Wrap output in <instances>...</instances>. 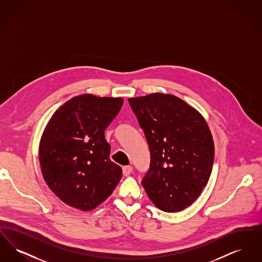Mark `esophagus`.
<instances>
[{"label":"esophagus","instance_id":"34e87169","mask_svg":"<svg viewBox=\"0 0 262 262\" xmlns=\"http://www.w3.org/2000/svg\"><path fill=\"white\" fill-rule=\"evenodd\" d=\"M133 167L132 166H124L123 167V173L125 176H128V174H132V172H133Z\"/></svg>","mask_w":262,"mask_h":262}]
</instances>
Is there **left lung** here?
Wrapping results in <instances>:
<instances>
[{
    "instance_id": "obj_1",
    "label": "left lung",
    "mask_w": 262,
    "mask_h": 262,
    "mask_svg": "<svg viewBox=\"0 0 262 262\" xmlns=\"http://www.w3.org/2000/svg\"><path fill=\"white\" fill-rule=\"evenodd\" d=\"M128 102L149 145L150 168L142 186L162 211L184 210L211 174L214 142L206 121L171 94L152 93Z\"/></svg>"
}]
</instances>
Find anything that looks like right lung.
<instances>
[{"label": "right lung", "instance_id": "obj_1", "mask_svg": "<svg viewBox=\"0 0 262 262\" xmlns=\"http://www.w3.org/2000/svg\"><path fill=\"white\" fill-rule=\"evenodd\" d=\"M123 103L121 97L78 95L54 113L46 125L39 145L41 172L66 204L92 210L122 179V168L111 161L104 134Z\"/></svg>", "mask_w": 262, "mask_h": 262}]
</instances>
